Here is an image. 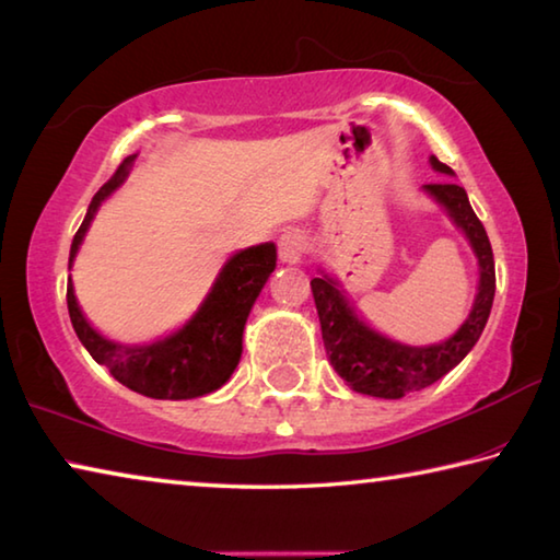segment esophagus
<instances>
[{
  "label": "esophagus",
  "mask_w": 560,
  "mask_h": 560,
  "mask_svg": "<svg viewBox=\"0 0 560 560\" xmlns=\"http://www.w3.org/2000/svg\"><path fill=\"white\" fill-rule=\"evenodd\" d=\"M279 247V259L287 264H299L303 254L308 249V237L306 232L301 230H287L277 242Z\"/></svg>",
  "instance_id": "34e87169"
}]
</instances>
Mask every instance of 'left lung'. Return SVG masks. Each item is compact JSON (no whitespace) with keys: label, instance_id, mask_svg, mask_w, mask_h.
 <instances>
[{"label":"left lung","instance_id":"left-lung-1","mask_svg":"<svg viewBox=\"0 0 560 560\" xmlns=\"http://www.w3.org/2000/svg\"><path fill=\"white\" fill-rule=\"evenodd\" d=\"M431 166L441 174H453L451 166L441 164L435 156H431ZM423 188L448 210L455 225L465 232L480 267V287H477L472 311L453 338L429 345V348H411V345L389 340L386 335L372 330L354 313L332 277L325 273L323 279L311 281L325 352L335 372L354 392L380 396V399H401L409 392L425 389L443 374H448L480 340L494 301V257L490 237L470 208L465 188L457 183H429Z\"/></svg>","mask_w":560,"mask_h":560}]
</instances>
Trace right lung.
I'll return each instance as SVG.
<instances>
[{
    "mask_svg": "<svg viewBox=\"0 0 560 560\" xmlns=\"http://www.w3.org/2000/svg\"><path fill=\"white\" fill-rule=\"evenodd\" d=\"M131 161L135 156L121 161L112 178L90 200L88 215L70 245V267L97 208L125 183ZM273 267H277V247L271 242L232 254L196 315L168 338L149 345H119L103 338L80 311L73 281H68L66 293L70 323L93 360L105 364L112 377L129 386L131 392L151 399H196L220 389L235 372L242 358V332L247 315Z\"/></svg>",
    "mask_w": 560,
    "mask_h": 560,
    "instance_id": "1",
    "label": "right lung"
}]
</instances>
